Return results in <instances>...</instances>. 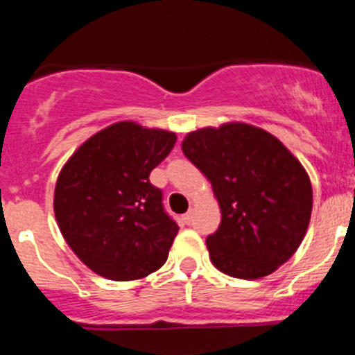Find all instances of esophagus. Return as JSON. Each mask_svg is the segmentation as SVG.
Returning a JSON list of instances; mask_svg holds the SVG:
<instances>
[{
    "label": "esophagus",
    "instance_id": "1",
    "mask_svg": "<svg viewBox=\"0 0 355 355\" xmlns=\"http://www.w3.org/2000/svg\"><path fill=\"white\" fill-rule=\"evenodd\" d=\"M183 220L187 222V224H190V222H192V211H187L183 215Z\"/></svg>",
    "mask_w": 355,
    "mask_h": 355
}]
</instances>
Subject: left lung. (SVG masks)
Masks as SVG:
<instances>
[{"instance_id":"1","label":"left lung","mask_w":355,"mask_h":355,"mask_svg":"<svg viewBox=\"0 0 355 355\" xmlns=\"http://www.w3.org/2000/svg\"><path fill=\"white\" fill-rule=\"evenodd\" d=\"M184 156L208 178L222 220L206 238L224 274L259 279L277 270L302 243L313 208L309 175L261 128L231 122L188 133Z\"/></svg>"}]
</instances>
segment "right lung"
<instances>
[{"mask_svg": "<svg viewBox=\"0 0 355 355\" xmlns=\"http://www.w3.org/2000/svg\"><path fill=\"white\" fill-rule=\"evenodd\" d=\"M175 139L171 131L117 122L90 137L62 168L56 222L74 254L101 277L142 279L167 261L180 227L149 174Z\"/></svg>", "mask_w": 355, "mask_h": 355, "instance_id": "add662e5", "label": "right lung"}]
</instances>
